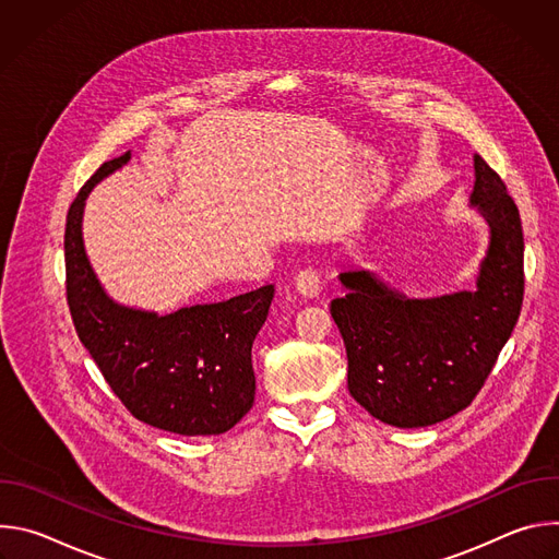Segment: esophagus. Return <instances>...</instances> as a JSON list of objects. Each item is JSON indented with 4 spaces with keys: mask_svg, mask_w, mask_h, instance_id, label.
Here are the masks:
<instances>
[{
    "mask_svg": "<svg viewBox=\"0 0 559 559\" xmlns=\"http://www.w3.org/2000/svg\"><path fill=\"white\" fill-rule=\"evenodd\" d=\"M294 285H296V292L305 298H316L321 294V276H318L313 270L298 272L294 278Z\"/></svg>",
    "mask_w": 559,
    "mask_h": 559,
    "instance_id": "esophagus-1",
    "label": "esophagus"
}]
</instances>
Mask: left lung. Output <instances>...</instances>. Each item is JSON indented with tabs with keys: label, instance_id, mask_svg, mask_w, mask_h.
I'll use <instances>...</instances> for the list:
<instances>
[{
	"label": "left lung",
	"instance_id": "obj_1",
	"mask_svg": "<svg viewBox=\"0 0 559 559\" xmlns=\"http://www.w3.org/2000/svg\"><path fill=\"white\" fill-rule=\"evenodd\" d=\"M471 207L489 225L473 292L407 298L369 270L338 274L332 318L347 349V386L373 418L401 429L442 423L471 405L507 345L524 296V236L504 181L473 156Z\"/></svg>",
	"mask_w": 559,
	"mask_h": 559
}]
</instances>
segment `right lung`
<instances>
[{"label":"right lung","mask_w":559,"mask_h":559,"mask_svg":"<svg viewBox=\"0 0 559 559\" xmlns=\"http://www.w3.org/2000/svg\"><path fill=\"white\" fill-rule=\"evenodd\" d=\"M128 162L130 152L106 162L68 210L66 294L76 336L136 420L179 436L225 433L254 405L252 345L274 285L166 316L112 300L86 257L82 218L93 188Z\"/></svg>","instance_id":"obj_1"}]
</instances>
